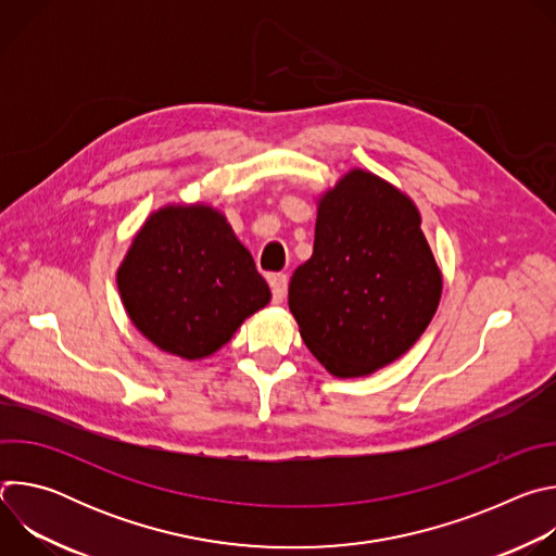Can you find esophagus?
<instances>
[{
    "mask_svg": "<svg viewBox=\"0 0 556 556\" xmlns=\"http://www.w3.org/2000/svg\"><path fill=\"white\" fill-rule=\"evenodd\" d=\"M270 288H273V301L275 303H283L286 301V292H288V277L277 273L270 277Z\"/></svg>",
    "mask_w": 556,
    "mask_h": 556,
    "instance_id": "obj_1",
    "label": "esophagus"
}]
</instances>
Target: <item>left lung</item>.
<instances>
[{
  "instance_id": "obj_1",
  "label": "left lung",
  "mask_w": 556,
  "mask_h": 556,
  "mask_svg": "<svg viewBox=\"0 0 556 556\" xmlns=\"http://www.w3.org/2000/svg\"><path fill=\"white\" fill-rule=\"evenodd\" d=\"M442 273L412 198L352 169L319 200L312 257L288 288L307 350L339 378L401 358L427 330Z\"/></svg>"
}]
</instances>
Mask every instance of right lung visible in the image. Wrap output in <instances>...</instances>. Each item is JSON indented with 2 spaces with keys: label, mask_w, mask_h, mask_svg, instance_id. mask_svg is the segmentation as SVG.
<instances>
[{
  "label": "right lung",
  "mask_w": 556,
  "mask_h": 556,
  "mask_svg": "<svg viewBox=\"0 0 556 556\" xmlns=\"http://www.w3.org/2000/svg\"><path fill=\"white\" fill-rule=\"evenodd\" d=\"M116 283L142 337L187 361L217 352L270 301L253 255L208 204H169L151 213Z\"/></svg>",
  "instance_id": "obj_1"
}]
</instances>
